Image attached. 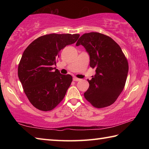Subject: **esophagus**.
<instances>
[{
    "label": "esophagus",
    "mask_w": 149,
    "mask_h": 149,
    "mask_svg": "<svg viewBox=\"0 0 149 149\" xmlns=\"http://www.w3.org/2000/svg\"><path fill=\"white\" fill-rule=\"evenodd\" d=\"M73 80L75 81H80V80H81V79H79V78L74 77V78H73Z\"/></svg>",
    "instance_id": "obj_1"
}]
</instances>
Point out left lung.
I'll use <instances>...</instances> for the list:
<instances>
[{
  "mask_svg": "<svg viewBox=\"0 0 149 149\" xmlns=\"http://www.w3.org/2000/svg\"><path fill=\"white\" fill-rule=\"evenodd\" d=\"M81 45L90 57V66L96 68L84 97L93 107L112 104L124 88L129 70L122 49L111 37L97 32L85 33L76 46Z\"/></svg>",
  "mask_w": 149,
  "mask_h": 149,
  "instance_id": "obj_1",
  "label": "left lung"
}]
</instances>
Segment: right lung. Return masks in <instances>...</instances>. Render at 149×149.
<instances>
[{"label": "right lung", "mask_w": 149, "mask_h": 149, "mask_svg": "<svg viewBox=\"0 0 149 149\" xmlns=\"http://www.w3.org/2000/svg\"><path fill=\"white\" fill-rule=\"evenodd\" d=\"M79 37V34L45 35L24 50L17 74L27 99L37 109L51 110L64 99L72 77L54 70L53 65L61 50L75 43Z\"/></svg>", "instance_id": "obj_1"}]
</instances>
